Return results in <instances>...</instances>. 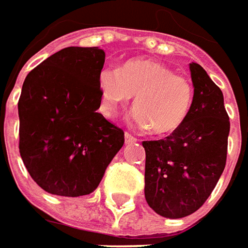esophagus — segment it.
Masks as SVG:
<instances>
[{
	"label": "esophagus",
	"mask_w": 248,
	"mask_h": 248,
	"mask_svg": "<svg viewBox=\"0 0 248 248\" xmlns=\"http://www.w3.org/2000/svg\"><path fill=\"white\" fill-rule=\"evenodd\" d=\"M124 139H125V144H132V143H135V142H136L135 138H134L132 135H129L128 132H125V135H124Z\"/></svg>",
	"instance_id": "obj_1"
}]
</instances>
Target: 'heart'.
Listing matches in <instances>:
<instances>
[{
	"instance_id": "heart-1",
	"label": "heart",
	"mask_w": 248,
	"mask_h": 248,
	"mask_svg": "<svg viewBox=\"0 0 248 248\" xmlns=\"http://www.w3.org/2000/svg\"><path fill=\"white\" fill-rule=\"evenodd\" d=\"M98 94L101 112L109 119L135 95L129 121L139 128H151L154 134H169L187 119L194 90L188 79L176 75L169 66L134 58L117 69H102L98 76Z\"/></svg>"
}]
</instances>
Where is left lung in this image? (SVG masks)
I'll list each match as a JSON object with an SVG mask.
<instances>
[{
    "mask_svg": "<svg viewBox=\"0 0 248 248\" xmlns=\"http://www.w3.org/2000/svg\"><path fill=\"white\" fill-rule=\"evenodd\" d=\"M190 72L194 98L186 121L165 139L143 142L144 197L165 218L197 212L227 161L229 117L222 91L197 62H191Z\"/></svg>",
    "mask_w": 248,
    "mask_h": 248,
    "instance_id": "obj_1",
    "label": "left lung"
}]
</instances>
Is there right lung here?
Masks as SVG:
<instances>
[{
  "mask_svg": "<svg viewBox=\"0 0 248 248\" xmlns=\"http://www.w3.org/2000/svg\"><path fill=\"white\" fill-rule=\"evenodd\" d=\"M99 47H65L34 68L19 99L20 155L51 195L81 197L99 186L124 144L123 129L99 109Z\"/></svg>",
  "mask_w": 248,
  "mask_h": 248,
  "instance_id": "1",
  "label": "right lung"
}]
</instances>
